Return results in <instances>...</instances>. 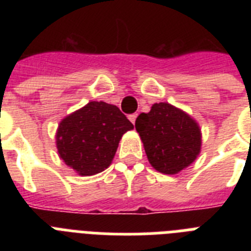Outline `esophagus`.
<instances>
[{"mask_svg":"<svg viewBox=\"0 0 251 251\" xmlns=\"http://www.w3.org/2000/svg\"><path fill=\"white\" fill-rule=\"evenodd\" d=\"M129 120L131 122H133V124H135V120H137V114L134 113V114H130L129 116Z\"/></svg>","mask_w":251,"mask_h":251,"instance_id":"34e87169","label":"esophagus"}]
</instances>
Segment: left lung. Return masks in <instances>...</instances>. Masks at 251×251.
I'll return each mask as SVG.
<instances>
[{"label":"left lung","mask_w":251,"mask_h":251,"mask_svg":"<svg viewBox=\"0 0 251 251\" xmlns=\"http://www.w3.org/2000/svg\"><path fill=\"white\" fill-rule=\"evenodd\" d=\"M150 164L164 175H177L201 153L202 133L190 114L169 102H156L135 121Z\"/></svg>","instance_id":"obj_1"}]
</instances>
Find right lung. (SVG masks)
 <instances>
[{"instance_id": "1", "label": "right lung", "mask_w": 251, "mask_h": 251, "mask_svg": "<svg viewBox=\"0 0 251 251\" xmlns=\"http://www.w3.org/2000/svg\"><path fill=\"white\" fill-rule=\"evenodd\" d=\"M134 125L113 104L90 101L60 122L56 133L60 159L79 176L109 167L122 135Z\"/></svg>"}]
</instances>
